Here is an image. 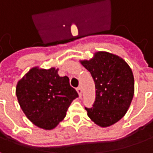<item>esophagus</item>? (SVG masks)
<instances>
[{
	"instance_id": "obj_1",
	"label": "esophagus",
	"mask_w": 153,
	"mask_h": 153,
	"mask_svg": "<svg viewBox=\"0 0 153 153\" xmlns=\"http://www.w3.org/2000/svg\"><path fill=\"white\" fill-rule=\"evenodd\" d=\"M77 90V92H78V94H79V97H81L82 95V88L80 86H79L78 88L76 89Z\"/></svg>"
}]
</instances>
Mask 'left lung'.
Instances as JSON below:
<instances>
[{
	"label": "left lung",
	"instance_id": "left-lung-1",
	"mask_svg": "<svg viewBox=\"0 0 153 153\" xmlns=\"http://www.w3.org/2000/svg\"><path fill=\"white\" fill-rule=\"evenodd\" d=\"M91 73L96 87V100L87 115L101 127L117 123L125 115L134 97V75L120 56L97 51L91 60L80 61Z\"/></svg>",
	"mask_w": 153,
	"mask_h": 153
}]
</instances>
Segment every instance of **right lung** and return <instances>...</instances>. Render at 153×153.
Returning a JSON list of instances; mask_svg holds the SVG:
<instances>
[{
  "label": "right lung",
  "mask_w": 153,
  "mask_h": 153,
  "mask_svg": "<svg viewBox=\"0 0 153 153\" xmlns=\"http://www.w3.org/2000/svg\"><path fill=\"white\" fill-rule=\"evenodd\" d=\"M58 69L31 68L19 82L16 95L26 117L36 126L52 129L66 116L71 102L79 97L68 77H60Z\"/></svg>",
  "instance_id": "obj_1"
}]
</instances>
